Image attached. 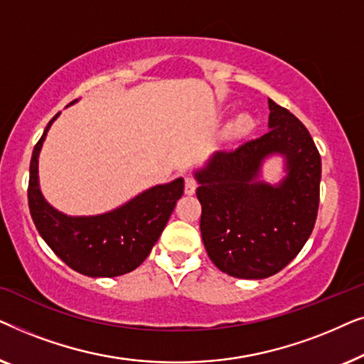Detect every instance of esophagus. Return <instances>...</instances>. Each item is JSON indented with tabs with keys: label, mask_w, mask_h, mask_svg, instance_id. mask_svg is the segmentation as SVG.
Returning a JSON list of instances; mask_svg holds the SVG:
<instances>
[{
	"label": "esophagus",
	"mask_w": 364,
	"mask_h": 364,
	"mask_svg": "<svg viewBox=\"0 0 364 364\" xmlns=\"http://www.w3.org/2000/svg\"><path fill=\"white\" fill-rule=\"evenodd\" d=\"M196 188H197V178L193 176H187L186 177V193L192 196V193L196 192Z\"/></svg>",
	"instance_id": "esophagus-1"
}]
</instances>
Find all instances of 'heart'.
<instances>
[{"mask_svg": "<svg viewBox=\"0 0 364 364\" xmlns=\"http://www.w3.org/2000/svg\"><path fill=\"white\" fill-rule=\"evenodd\" d=\"M248 126H250V117H247V116L240 117V121H238V127L245 129V127H248Z\"/></svg>", "mask_w": 364, "mask_h": 364, "instance_id": "1", "label": "heart"}]
</instances>
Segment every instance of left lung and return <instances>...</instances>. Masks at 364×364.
Instances as JSON below:
<instances>
[{
  "instance_id": "obj_1",
  "label": "left lung",
  "mask_w": 364,
  "mask_h": 364,
  "mask_svg": "<svg viewBox=\"0 0 364 364\" xmlns=\"http://www.w3.org/2000/svg\"><path fill=\"white\" fill-rule=\"evenodd\" d=\"M270 131L215 154L197 173L200 232L218 270L260 280L283 270L310 238L320 205L321 157L308 129L268 99ZM283 153L289 177L278 188L255 181L263 158Z\"/></svg>"
}]
</instances>
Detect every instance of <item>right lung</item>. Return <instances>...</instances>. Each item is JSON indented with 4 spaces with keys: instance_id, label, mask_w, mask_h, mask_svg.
<instances>
[{
    "instance_id": "add662e5",
    "label": "right lung",
    "mask_w": 364,
    "mask_h": 364,
    "mask_svg": "<svg viewBox=\"0 0 364 364\" xmlns=\"http://www.w3.org/2000/svg\"><path fill=\"white\" fill-rule=\"evenodd\" d=\"M54 116L34 146L28 203L39 235L73 270L87 277H119L141 265L183 193V181L152 187L117 210L97 217H68L44 200L38 183V156Z\"/></svg>"
}]
</instances>
